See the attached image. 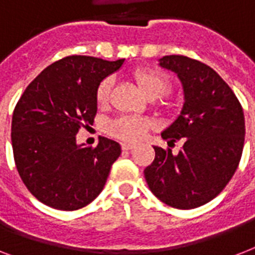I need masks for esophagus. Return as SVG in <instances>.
<instances>
[{
  "mask_svg": "<svg viewBox=\"0 0 255 255\" xmlns=\"http://www.w3.org/2000/svg\"><path fill=\"white\" fill-rule=\"evenodd\" d=\"M133 147H135V143H127V141L122 143V149H123V151H129V149H132Z\"/></svg>",
  "mask_w": 255,
  "mask_h": 255,
  "instance_id": "1",
  "label": "esophagus"
}]
</instances>
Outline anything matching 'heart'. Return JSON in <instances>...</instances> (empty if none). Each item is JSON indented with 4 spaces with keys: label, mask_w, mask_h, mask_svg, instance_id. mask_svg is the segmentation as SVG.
<instances>
[{
    "label": "heart",
    "mask_w": 255,
    "mask_h": 255,
    "mask_svg": "<svg viewBox=\"0 0 255 255\" xmlns=\"http://www.w3.org/2000/svg\"><path fill=\"white\" fill-rule=\"evenodd\" d=\"M136 85L139 86L140 91L148 99L161 98L170 90V82L168 77L159 70L139 69L132 74ZM112 88L111 78H104L96 87V102L100 106L108 103L110 94ZM165 108H169L165 106ZM153 128V122L147 118L140 116H120L107 123V132L116 139L126 141H136L143 139L148 131Z\"/></svg>",
    "instance_id": "1"
}]
</instances>
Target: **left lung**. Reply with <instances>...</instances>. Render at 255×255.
Listing matches in <instances>:
<instances>
[{"label":"left lung","instance_id":"obj_1","mask_svg":"<svg viewBox=\"0 0 255 255\" xmlns=\"http://www.w3.org/2000/svg\"><path fill=\"white\" fill-rule=\"evenodd\" d=\"M160 66L177 73L184 87L181 114L161 133L168 145L182 140L177 155L153 147L144 169L149 189L176 209L212 201L237 170L245 141V116L233 90L209 66L184 55H167Z\"/></svg>","mask_w":255,"mask_h":255}]
</instances>
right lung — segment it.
Here are the masks:
<instances>
[{
	"label": "right lung",
	"instance_id": "1",
	"mask_svg": "<svg viewBox=\"0 0 255 255\" xmlns=\"http://www.w3.org/2000/svg\"><path fill=\"white\" fill-rule=\"evenodd\" d=\"M108 62L70 55L46 67L15 104L11 145L15 167L29 192L58 210H78L102 192L111 165L122 153L114 140L78 145L75 135L94 123L96 87L120 69Z\"/></svg>",
	"mask_w": 255,
	"mask_h": 255
}]
</instances>
